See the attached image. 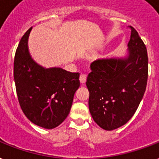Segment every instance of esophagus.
<instances>
[{"label":"esophagus","mask_w":159,"mask_h":159,"mask_svg":"<svg viewBox=\"0 0 159 159\" xmlns=\"http://www.w3.org/2000/svg\"><path fill=\"white\" fill-rule=\"evenodd\" d=\"M86 78H87V76H86V75L81 74L80 76V83L82 84H84L86 82Z\"/></svg>","instance_id":"obj_1"}]
</instances>
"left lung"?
I'll list each match as a JSON object with an SVG mask.
<instances>
[{
	"mask_svg": "<svg viewBox=\"0 0 159 159\" xmlns=\"http://www.w3.org/2000/svg\"><path fill=\"white\" fill-rule=\"evenodd\" d=\"M125 59H103L91 64L86 85L89 109L94 122L105 130H114L129 121L137 110L146 90L148 52L132 26Z\"/></svg>",
	"mask_w": 159,
	"mask_h": 159,
	"instance_id": "obj_1",
	"label": "left lung"
}]
</instances>
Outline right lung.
Segmentation results:
<instances>
[{
	"mask_svg": "<svg viewBox=\"0 0 159 159\" xmlns=\"http://www.w3.org/2000/svg\"><path fill=\"white\" fill-rule=\"evenodd\" d=\"M30 27L20 41L14 59V80L22 111L30 121L51 129L70 111L80 87V73L60 68L45 69L31 59L27 41Z\"/></svg>",
	"mask_w": 159,
	"mask_h": 159,
	"instance_id": "1",
	"label": "right lung"
}]
</instances>
